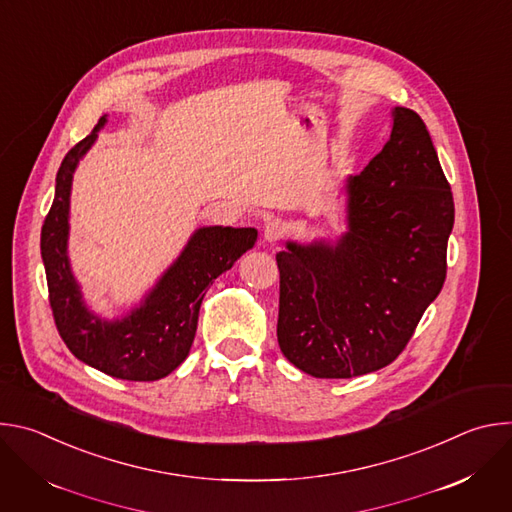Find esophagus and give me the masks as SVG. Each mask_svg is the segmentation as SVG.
I'll return each mask as SVG.
<instances>
[{"label": "esophagus", "instance_id": "1", "mask_svg": "<svg viewBox=\"0 0 512 512\" xmlns=\"http://www.w3.org/2000/svg\"><path fill=\"white\" fill-rule=\"evenodd\" d=\"M283 233H285V225L279 221V218H271V221L263 229V239H265V243H275L283 237Z\"/></svg>", "mask_w": 512, "mask_h": 512}]
</instances>
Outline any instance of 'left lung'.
I'll return each instance as SVG.
<instances>
[{
    "mask_svg": "<svg viewBox=\"0 0 512 512\" xmlns=\"http://www.w3.org/2000/svg\"><path fill=\"white\" fill-rule=\"evenodd\" d=\"M336 239L287 241L279 267L277 342L316 379L391 364L446 281L454 198L421 117L391 111L381 154L342 188Z\"/></svg>",
    "mask_w": 512,
    "mask_h": 512,
    "instance_id": "left-lung-1",
    "label": "left lung"
}]
</instances>
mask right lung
I'll use <instances>...</instances> for the list:
<instances>
[{"label":"right lung","instance_id":"add662e5","mask_svg":"<svg viewBox=\"0 0 512 512\" xmlns=\"http://www.w3.org/2000/svg\"><path fill=\"white\" fill-rule=\"evenodd\" d=\"M105 123L107 115L64 156L56 174L54 202L40 237L50 308L60 338L89 367L123 381H158L186 360L206 289L253 249L257 229L218 225L196 229L180 255L133 308L115 318L93 312L70 267L68 221L72 176Z\"/></svg>","mask_w":512,"mask_h":512}]
</instances>
